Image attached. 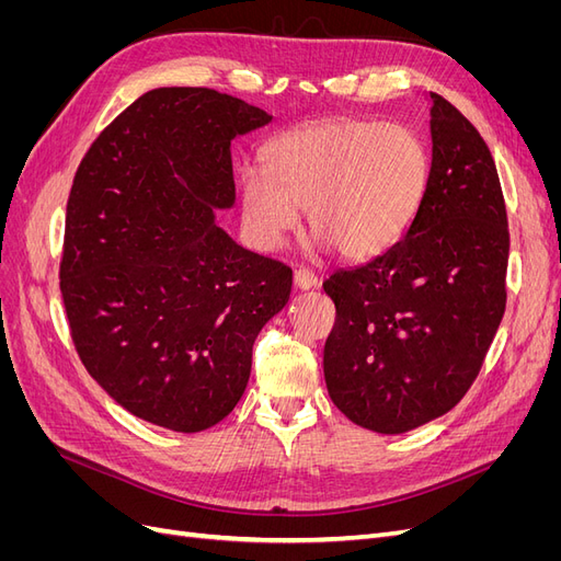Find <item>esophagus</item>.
<instances>
[{
    "label": "esophagus",
    "instance_id": "1",
    "mask_svg": "<svg viewBox=\"0 0 561 561\" xmlns=\"http://www.w3.org/2000/svg\"><path fill=\"white\" fill-rule=\"evenodd\" d=\"M293 280H295L297 290H313V287H318V278H316V274H311L309 268H297Z\"/></svg>",
    "mask_w": 561,
    "mask_h": 561
}]
</instances>
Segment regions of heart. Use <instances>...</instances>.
<instances>
[{
	"instance_id": "obj_1",
	"label": "heart",
	"mask_w": 561,
	"mask_h": 561,
	"mask_svg": "<svg viewBox=\"0 0 561 561\" xmlns=\"http://www.w3.org/2000/svg\"><path fill=\"white\" fill-rule=\"evenodd\" d=\"M266 173L241 178L250 239L276 250L299 213L339 257L365 262L393 248L416 217L431 178L428 147L400 122L334 118L287 130L264 151Z\"/></svg>"
}]
</instances>
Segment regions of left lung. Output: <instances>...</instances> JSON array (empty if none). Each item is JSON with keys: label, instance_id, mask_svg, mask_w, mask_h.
Listing matches in <instances>:
<instances>
[{"label": "left lung", "instance_id": "obj_1", "mask_svg": "<svg viewBox=\"0 0 561 561\" xmlns=\"http://www.w3.org/2000/svg\"><path fill=\"white\" fill-rule=\"evenodd\" d=\"M431 178L402 239L322 283L336 307L325 383L353 423L400 435L447 414L478 377L505 311L511 236L496 163L443 95Z\"/></svg>", "mask_w": 561, "mask_h": 561}]
</instances>
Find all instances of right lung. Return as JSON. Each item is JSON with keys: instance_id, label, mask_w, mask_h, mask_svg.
Wrapping results in <instances>:
<instances>
[{"instance_id": "1", "label": "right lung", "mask_w": 561, "mask_h": 561, "mask_svg": "<svg viewBox=\"0 0 561 561\" xmlns=\"http://www.w3.org/2000/svg\"><path fill=\"white\" fill-rule=\"evenodd\" d=\"M271 114L213 89L140 95L98 135L67 201L60 293L89 375L175 433L222 421L293 271L236 243L231 142Z\"/></svg>"}]
</instances>
